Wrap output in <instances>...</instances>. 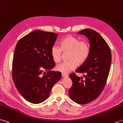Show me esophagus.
I'll return each mask as SVG.
<instances>
[{
    "instance_id": "34e87169",
    "label": "esophagus",
    "mask_w": 123,
    "mask_h": 123,
    "mask_svg": "<svg viewBox=\"0 0 123 123\" xmlns=\"http://www.w3.org/2000/svg\"><path fill=\"white\" fill-rule=\"evenodd\" d=\"M68 76V75L67 74H66L62 73V77H67Z\"/></svg>"
}]
</instances>
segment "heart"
<instances>
[{"label":"heart","mask_w":123,"mask_h":123,"mask_svg":"<svg viewBox=\"0 0 123 123\" xmlns=\"http://www.w3.org/2000/svg\"><path fill=\"white\" fill-rule=\"evenodd\" d=\"M60 46L54 45L51 48L50 54L54 62H59L62 58V52L68 53L67 58L69 61L63 62L56 66V70L64 74L72 72L77 65H82L88 59L91 47L88 42L80 41L73 36H68L60 42Z\"/></svg>","instance_id":"heart-1"}]
</instances>
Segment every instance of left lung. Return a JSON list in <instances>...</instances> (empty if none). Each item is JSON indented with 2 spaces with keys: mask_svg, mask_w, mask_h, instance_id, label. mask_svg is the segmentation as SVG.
Masks as SVG:
<instances>
[{
  "mask_svg": "<svg viewBox=\"0 0 123 123\" xmlns=\"http://www.w3.org/2000/svg\"><path fill=\"white\" fill-rule=\"evenodd\" d=\"M77 34L88 38L91 51L86 62L76 70L86 74L85 80L75 73L70 74L73 85L68 93L74 102L86 104L96 99L104 88L110 70L111 54L107 43L96 31L85 29Z\"/></svg>",
  "mask_w": 123,
  "mask_h": 123,
  "instance_id": "left-lung-1",
  "label": "left lung"
}]
</instances>
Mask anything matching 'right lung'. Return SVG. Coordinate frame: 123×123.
<instances>
[{"instance_id": "add662e5", "label": "right lung", "mask_w": 123, "mask_h": 123, "mask_svg": "<svg viewBox=\"0 0 123 123\" xmlns=\"http://www.w3.org/2000/svg\"><path fill=\"white\" fill-rule=\"evenodd\" d=\"M57 36L58 34L37 30L21 38L16 45L13 81L21 96L31 103L39 104L47 99L54 85L61 78V72L49 70L55 66L50 49ZM43 70L48 72L42 75Z\"/></svg>"}]
</instances>
